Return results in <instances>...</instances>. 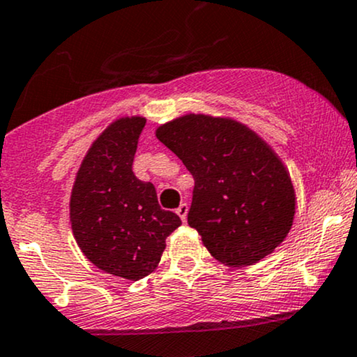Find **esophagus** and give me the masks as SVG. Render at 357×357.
Wrapping results in <instances>:
<instances>
[{"instance_id": "1", "label": "esophagus", "mask_w": 357, "mask_h": 357, "mask_svg": "<svg viewBox=\"0 0 357 357\" xmlns=\"http://www.w3.org/2000/svg\"><path fill=\"white\" fill-rule=\"evenodd\" d=\"M176 213H178L179 218H181L183 221H186V216H188V204H186V203L179 204L178 210H176Z\"/></svg>"}]
</instances>
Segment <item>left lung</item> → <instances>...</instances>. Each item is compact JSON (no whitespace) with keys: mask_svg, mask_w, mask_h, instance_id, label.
<instances>
[{"mask_svg":"<svg viewBox=\"0 0 357 357\" xmlns=\"http://www.w3.org/2000/svg\"><path fill=\"white\" fill-rule=\"evenodd\" d=\"M195 178L188 223L228 267L257 264L289 235L296 190L257 132L230 117L186 114L155 129Z\"/></svg>","mask_w":357,"mask_h":357,"instance_id":"8db88e82","label":"left lung"}]
</instances>
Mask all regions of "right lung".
Returning <instances> with one entry per match:
<instances>
[{
  "instance_id": "1",
  "label": "right lung",
  "mask_w": 357,
  "mask_h": 357,
  "mask_svg": "<svg viewBox=\"0 0 357 357\" xmlns=\"http://www.w3.org/2000/svg\"><path fill=\"white\" fill-rule=\"evenodd\" d=\"M146 119L114 121L85 154L70 195V223L82 253L110 275L139 280L153 273L166 238L181 225L161 210L153 183L132 173Z\"/></svg>"
}]
</instances>
